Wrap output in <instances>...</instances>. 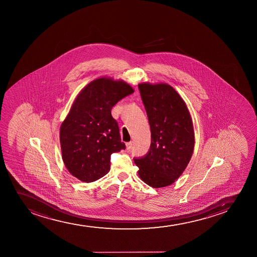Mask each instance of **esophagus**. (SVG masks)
<instances>
[{
    "mask_svg": "<svg viewBox=\"0 0 257 257\" xmlns=\"http://www.w3.org/2000/svg\"><path fill=\"white\" fill-rule=\"evenodd\" d=\"M132 145H133V143L132 142H127L126 143V148H127V150H130L131 148H132Z\"/></svg>",
    "mask_w": 257,
    "mask_h": 257,
    "instance_id": "esophagus-1",
    "label": "esophagus"
}]
</instances>
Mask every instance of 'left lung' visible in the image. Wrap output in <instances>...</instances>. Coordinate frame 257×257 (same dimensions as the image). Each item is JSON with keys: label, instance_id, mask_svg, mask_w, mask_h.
Masks as SVG:
<instances>
[{"label": "left lung", "instance_id": "1", "mask_svg": "<svg viewBox=\"0 0 257 257\" xmlns=\"http://www.w3.org/2000/svg\"><path fill=\"white\" fill-rule=\"evenodd\" d=\"M140 93L151 128L148 154L134 158L138 174L149 186H168L185 170L195 146L191 116L186 104L167 84L142 83Z\"/></svg>", "mask_w": 257, "mask_h": 257}]
</instances>
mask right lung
Segmentation results:
<instances>
[{"label": "right lung", "mask_w": 257, "mask_h": 257, "mask_svg": "<svg viewBox=\"0 0 257 257\" xmlns=\"http://www.w3.org/2000/svg\"><path fill=\"white\" fill-rule=\"evenodd\" d=\"M134 90L122 80L100 78L83 89L60 130L63 162L79 180L92 183L108 173L110 156L126 148L111 109Z\"/></svg>", "instance_id": "obj_1"}]
</instances>
